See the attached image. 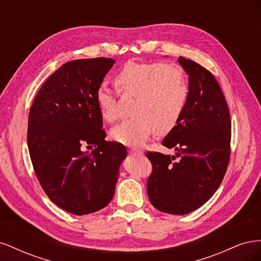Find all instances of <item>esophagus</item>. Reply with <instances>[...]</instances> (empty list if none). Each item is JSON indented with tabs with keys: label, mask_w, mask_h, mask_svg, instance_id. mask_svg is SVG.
<instances>
[{
	"label": "esophagus",
	"mask_w": 261,
	"mask_h": 261,
	"mask_svg": "<svg viewBox=\"0 0 261 261\" xmlns=\"http://www.w3.org/2000/svg\"><path fill=\"white\" fill-rule=\"evenodd\" d=\"M129 153H130L132 155H140V154H143V152H141L140 150L135 149V148H130V149H129Z\"/></svg>",
	"instance_id": "esophagus-1"
}]
</instances>
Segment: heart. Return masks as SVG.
<instances>
[{
    "label": "heart",
    "mask_w": 261,
    "mask_h": 261,
    "mask_svg": "<svg viewBox=\"0 0 261 261\" xmlns=\"http://www.w3.org/2000/svg\"><path fill=\"white\" fill-rule=\"evenodd\" d=\"M114 82L122 94L134 96L133 115L111 130L114 141L139 147L152 133L161 136L175 127L188 99L185 75L178 65L130 61L118 70ZM94 97L102 117L114 122L118 116L115 93L101 84Z\"/></svg>",
    "instance_id": "heart-1"
}]
</instances>
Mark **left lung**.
Listing matches in <instances>:
<instances>
[{"label":"left lung","instance_id":"1","mask_svg":"<svg viewBox=\"0 0 261 261\" xmlns=\"http://www.w3.org/2000/svg\"><path fill=\"white\" fill-rule=\"evenodd\" d=\"M177 62L188 75L183 114L162 145L175 155L147 152L152 173L147 192L152 206L170 215H186L207 202L219 188L230 160L231 118L213 75L192 60Z\"/></svg>","mask_w":261,"mask_h":261}]
</instances>
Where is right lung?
Returning a JSON list of instances; mask_svg holds the SVG:
<instances>
[{
	"mask_svg": "<svg viewBox=\"0 0 261 261\" xmlns=\"http://www.w3.org/2000/svg\"><path fill=\"white\" fill-rule=\"evenodd\" d=\"M113 59L63 64L39 90L28 116V149L39 183L67 212H96L114 196L126 148L106 141L96 90ZM96 146L89 154L83 148Z\"/></svg>",
	"mask_w": 261,
	"mask_h": 261,
	"instance_id": "add662e5",
	"label": "right lung"
}]
</instances>
